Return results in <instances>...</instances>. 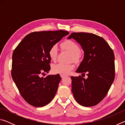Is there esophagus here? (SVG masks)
I'll return each instance as SVG.
<instances>
[{
    "mask_svg": "<svg viewBox=\"0 0 125 125\" xmlns=\"http://www.w3.org/2000/svg\"><path fill=\"white\" fill-rule=\"evenodd\" d=\"M61 78H64V77H65V75H61Z\"/></svg>",
    "mask_w": 125,
    "mask_h": 125,
    "instance_id": "1",
    "label": "esophagus"
}]
</instances>
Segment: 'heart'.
<instances>
[{"label":"heart","mask_w":125,"mask_h":125,"mask_svg":"<svg viewBox=\"0 0 125 125\" xmlns=\"http://www.w3.org/2000/svg\"><path fill=\"white\" fill-rule=\"evenodd\" d=\"M61 48L63 50H67L71 53L70 61L74 62H79L81 58V53L80 52V47L77 43L72 40H65L61 44ZM58 54V48L56 45H54L50 48L48 51V55L51 60L56 61ZM74 65L72 63H58L53 65L52 68V71L54 74H59L61 75H67L74 68Z\"/></svg>","instance_id":"b5f03b06"}]
</instances>
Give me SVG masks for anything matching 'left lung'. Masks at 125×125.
<instances>
[{
    "label": "left lung",
    "mask_w": 125,
    "mask_h": 125,
    "mask_svg": "<svg viewBox=\"0 0 125 125\" xmlns=\"http://www.w3.org/2000/svg\"><path fill=\"white\" fill-rule=\"evenodd\" d=\"M76 40L84 52L77 73H87L86 79L72 76V92L79 104L93 106L106 95L115 78V56L103 37L85 32H73L68 39Z\"/></svg>",
    "instance_id": "8db88e82"
}]
</instances>
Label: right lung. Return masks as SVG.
Listing matches in <instances>:
<instances>
[{"mask_svg": "<svg viewBox=\"0 0 125 125\" xmlns=\"http://www.w3.org/2000/svg\"><path fill=\"white\" fill-rule=\"evenodd\" d=\"M68 34L63 30L31 32L14 50L11 77L21 95L31 105L44 106L54 97L61 80L60 75L41 76L51 69L50 48Z\"/></svg>", "mask_w": 125, "mask_h": 125, "instance_id": "1", "label": "right lung"}]
</instances>
